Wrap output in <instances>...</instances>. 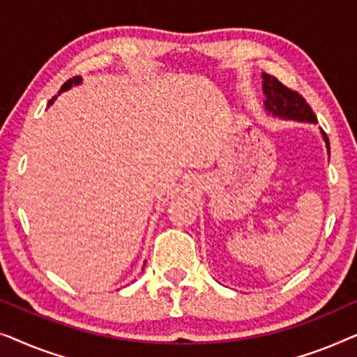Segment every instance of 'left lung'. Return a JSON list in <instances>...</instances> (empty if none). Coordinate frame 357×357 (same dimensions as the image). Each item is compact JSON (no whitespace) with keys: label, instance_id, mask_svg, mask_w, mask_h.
<instances>
[{"label":"left lung","instance_id":"8db88e82","mask_svg":"<svg viewBox=\"0 0 357 357\" xmlns=\"http://www.w3.org/2000/svg\"><path fill=\"white\" fill-rule=\"evenodd\" d=\"M263 92H265L266 100V110L270 114L276 116H282V119H292V120H301V121H312L317 123V116L314 110L310 109V105L307 104L304 97L299 92L291 89L282 84L280 79H276L271 75H263ZM324 135L326 149L330 153V141L325 131H321Z\"/></svg>","mask_w":357,"mask_h":357}]
</instances>
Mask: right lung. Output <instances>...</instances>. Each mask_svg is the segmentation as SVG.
Returning <instances> with one entry per match:
<instances>
[{
	"label": "right lung",
	"mask_w": 357,
	"mask_h": 357,
	"mask_svg": "<svg viewBox=\"0 0 357 357\" xmlns=\"http://www.w3.org/2000/svg\"><path fill=\"white\" fill-rule=\"evenodd\" d=\"M79 82H81V76H73L71 79H68V81L65 82V84L61 86V91H66V89H70V87H71L73 84H79ZM55 97H56V96H55ZM55 97H53V99H55ZM53 99L50 100V104H52V102H53Z\"/></svg>",
	"instance_id": "obj_1"
}]
</instances>
